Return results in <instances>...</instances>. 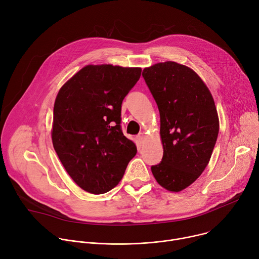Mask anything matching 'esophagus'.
I'll use <instances>...</instances> for the list:
<instances>
[{"label":"esophagus","mask_w":259,"mask_h":259,"mask_svg":"<svg viewBox=\"0 0 259 259\" xmlns=\"http://www.w3.org/2000/svg\"><path fill=\"white\" fill-rule=\"evenodd\" d=\"M144 137H145V136H144V134H143V133H140V134H138V135H137V140L141 143V142L143 141Z\"/></svg>","instance_id":"1"}]
</instances>
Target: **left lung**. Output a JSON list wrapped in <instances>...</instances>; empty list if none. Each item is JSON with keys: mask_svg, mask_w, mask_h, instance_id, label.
<instances>
[{"mask_svg": "<svg viewBox=\"0 0 259 259\" xmlns=\"http://www.w3.org/2000/svg\"><path fill=\"white\" fill-rule=\"evenodd\" d=\"M160 112L163 158L152 166L157 182L169 192L190 187L207 167L219 131L214 99L191 67L159 62L142 71Z\"/></svg>", "mask_w": 259, "mask_h": 259, "instance_id": "8db88e82", "label": "left lung"}]
</instances>
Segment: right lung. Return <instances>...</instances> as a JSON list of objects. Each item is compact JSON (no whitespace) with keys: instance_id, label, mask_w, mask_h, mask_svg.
<instances>
[{"instance_id":"obj_1","label":"right lung","mask_w":259,"mask_h":259,"mask_svg":"<svg viewBox=\"0 0 259 259\" xmlns=\"http://www.w3.org/2000/svg\"><path fill=\"white\" fill-rule=\"evenodd\" d=\"M140 75V67L89 64L56 96L54 150L71 179L88 193L100 195L114 189L137 153L120 124L123 99Z\"/></svg>"}]
</instances>
